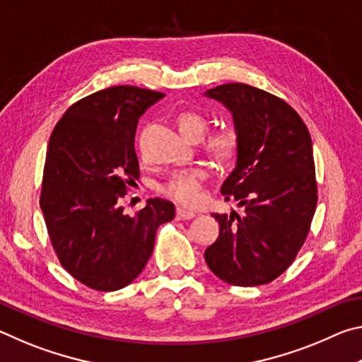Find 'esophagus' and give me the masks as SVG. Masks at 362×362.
I'll use <instances>...</instances> for the list:
<instances>
[{"label":"esophagus","instance_id":"esophagus-1","mask_svg":"<svg viewBox=\"0 0 362 362\" xmlns=\"http://www.w3.org/2000/svg\"><path fill=\"white\" fill-rule=\"evenodd\" d=\"M175 217L177 220H189L196 217V214L193 211H187V209H182V207H179V209L175 211Z\"/></svg>","mask_w":362,"mask_h":362}]
</instances>
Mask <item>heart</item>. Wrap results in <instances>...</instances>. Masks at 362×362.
Returning a JSON list of instances; mask_svg holds the SVG:
<instances>
[{
    "label": "heart",
    "mask_w": 362,
    "mask_h": 362,
    "mask_svg": "<svg viewBox=\"0 0 362 362\" xmlns=\"http://www.w3.org/2000/svg\"><path fill=\"white\" fill-rule=\"evenodd\" d=\"M179 129L187 139H199L204 134L206 121L194 112H183L179 115ZM238 136L236 132L225 127L212 132L206 140V150L217 159H228L236 153ZM207 170L203 168H192L177 170L161 187L163 194L185 206H194L203 199V188L207 180Z\"/></svg>",
    "instance_id": "obj_1"
}]
</instances>
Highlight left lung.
Returning <instances> with one entry per match:
<instances>
[{
	"mask_svg": "<svg viewBox=\"0 0 362 362\" xmlns=\"http://www.w3.org/2000/svg\"><path fill=\"white\" fill-rule=\"evenodd\" d=\"M233 116L236 164L222 185L244 214H212L217 241L206 249L211 272L233 286L272 283L296 259L317 201L313 145L305 122L279 97L243 83L206 90Z\"/></svg>",
	"mask_w": 362,
	"mask_h": 362,
	"instance_id": "obj_1",
	"label": "left lung"
}]
</instances>
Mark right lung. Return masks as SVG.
Masks as SVG:
<instances>
[{"label": "right lung", "mask_w": 362, "mask_h": 362, "mask_svg": "<svg viewBox=\"0 0 362 362\" xmlns=\"http://www.w3.org/2000/svg\"><path fill=\"white\" fill-rule=\"evenodd\" d=\"M156 90L113 86L66 110L49 139L40 206L62 267L90 289L131 284L148 262L173 203L148 199L126 216L121 198L139 180L137 122L163 99Z\"/></svg>", "instance_id": "obj_1"}]
</instances>
